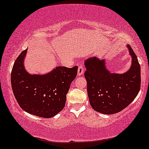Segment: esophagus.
Segmentation results:
<instances>
[{
  "mask_svg": "<svg viewBox=\"0 0 149 149\" xmlns=\"http://www.w3.org/2000/svg\"><path fill=\"white\" fill-rule=\"evenodd\" d=\"M84 70V68L82 65H80L79 66V68H78V75L79 76H81V75L83 74Z\"/></svg>",
  "mask_w": 149,
  "mask_h": 149,
  "instance_id": "obj_1",
  "label": "esophagus"
}]
</instances>
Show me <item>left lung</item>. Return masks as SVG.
<instances>
[{
	"label": "left lung",
	"instance_id": "8db88e82",
	"mask_svg": "<svg viewBox=\"0 0 149 149\" xmlns=\"http://www.w3.org/2000/svg\"><path fill=\"white\" fill-rule=\"evenodd\" d=\"M127 47L132 57V65L123 74L110 72L105 67V61L96 56L84 62L89 102L98 113H118L133 101L140 91V64L132 48L129 45Z\"/></svg>",
	"mask_w": 149,
	"mask_h": 149
}]
</instances>
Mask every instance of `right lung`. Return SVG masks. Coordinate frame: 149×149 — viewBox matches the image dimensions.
<instances>
[{"instance_id": "1", "label": "right lung", "mask_w": 149, "mask_h": 149, "mask_svg": "<svg viewBox=\"0 0 149 149\" xmlns=\"http://www.w3.org/2000/svg\"><path fill=\"white\" fill-rule=\"evenodd\" d=\"M22 51L11 72L12 89L19 106L27 113L51 118L63 109L70 84L77 74L78 67H57L47 74H31L25 70Z\"/></svg>"}]
</instances>
